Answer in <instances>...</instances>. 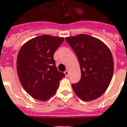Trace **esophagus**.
<instances>
[{"instance_id": "1", "label": "esophagus", "mask_w": 127, "mask_h": 127, "mask_svg": "<svg viewBox=\"0 0 127 127\" xmlns=\"http://www.w3.org/2000/svg\"><path fill=\"white\" fill-rule=\"evenodd\" d=\"M64 73V74H65V76H69V71L68 70H66Z\"/></svg>"}]
</instances>
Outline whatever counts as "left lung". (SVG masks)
Returning a JSON list of instances; mask_svg holds the SVG:
<instances>
[{"label": "left lung", "instance_id": "8db88e82", "mask_svg": "<svg viewBox=\"0 0 127 127\" xmlns=\"http://www.w3.org/2000/svg\"><path fill=\"white\" fill-rule=\"evenodd\" d=\"M78 59L81 78L72 88L83 101L101 96L108 88L113 73V60L109 47L100 40L87 34L66 37Z\"/></svg>", "mask_w": 127, "mask_h": 127}]
</instances>
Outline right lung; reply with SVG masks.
Segmentation results:
<instances>
[{
  "mask_svg": "<svg viewBox=\"0 0 127 127\" xmlns=\"http://www.w3.org/2000/svg\"><path fill=\"white\" fill-rule=\"evenodd\" d=\"M63 41L62 37L42 35L28 40L19 50L18 76L24 89L36 100H48L65 76L58 71L54 59L55 51Z\"/></svg>",
  "mask_w": 127,
  "mask_h": 127,
  "instance_id": "right-lung-1",
  "label": "right lung"
}]
</instances>
